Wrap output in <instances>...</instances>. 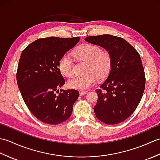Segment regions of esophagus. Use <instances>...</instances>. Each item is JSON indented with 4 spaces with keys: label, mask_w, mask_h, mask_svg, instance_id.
Returning <instances> with one entry per match:
<instances>
[{
    "label": "esophagus",
    "mask_w": 160,
    "mask_h": 160,
    "mask_svg": "<svg viewBox=\"0 0 160 160\" xmlns=\"http://www.w3.org/2000/svg\"><path fill=\"white\" fill-rule=\"evenodd\" d=\"M87 93V91H80V96H84V95Z\"/></svg>",
    "instance_id": "esophagus-1"
}]
</instances>
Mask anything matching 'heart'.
Segmentation results:
<instances>
[{"mask_svg":"<svg viewBox=\"0 0 160 160\" xmlns=\"http://www.w3.org/2000/svg\"><path fill=\"white\" fill-rule=\"evenodd\" d=\"M78 60L87 62L84 69L85 75L76 76L68 82L71 89L84 91L95 84L97 78L103 79L107 76L111 69L110 54L102 50L100 47L91 44H84L73 53ZM58 68L63 76L70 78L73 74V60L69 54H64L58 62Z\"/></svg>","mask_w":160,"mask_h":160,"instance_id":"b5f03b06","label":"heart"}]
</instances>
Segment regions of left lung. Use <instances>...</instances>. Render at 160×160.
Listing matches in <instances>:
<instances>
[{
	"label": "left lung",
	"mask_w": 160,
	"mask_h": 160,
	"mask_svg": "<svg viewBox=\"0 0 160 160\" xmlns=\"http://www.w3.org/2000/svg\"><path fill=\"white\" fill-rule=\"evenodd\" d=\"M84 40L102 47L111 58L108 76L96 90L95 114L107 124L120 123L131 116L143 96L145 74L140 54L120 37L104 34L88 36Z\"/></svg>",
	"instance_id": "8db88e82"
}]
</instances>
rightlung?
I'll return each mask as SVG.
<instances>
[{
    "mask_svg": "<svg viewBox=\"0 0 160 160\" xmlns=\"http://www.w3.org/2000/svg\"><path fill=\"white\" fill-rule=\"evenodd\" d=\"M80 41V37H49L35 40L22 51L17 84L27 107L46 124H58L69 118L79 97L77 90L58 88L65 84L58 68L60 58ZM56 90L59 91L56 95Z\"/></svg>",
    "mask_w": 160,
    "mask_h": 160,
    "instance_id": "add662e5",
    "label": "right lung"
}]
</instances>
